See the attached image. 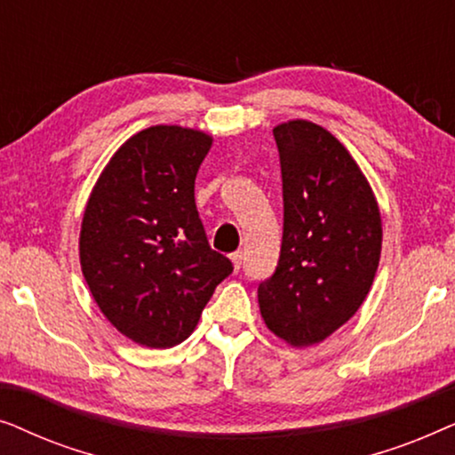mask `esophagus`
<instances>
[{
    "mask_svg": "<svg viewBox=\"0 0 455 455\" xmlns=\"http://www.w3.org/2000/svg\"><path fill=\"white\" fill-rule=\"evenodd\" d=\"M229 259H232V263H234V269L238 271L240 267H242V260H244V257H242V252H234L232 257H229Z\"/></svg>",
    "mask_w": 455,
    "mask_h": 455,
    "instance_id": "esophagus-1",
    "label": "esophagus"
}]
</instances>
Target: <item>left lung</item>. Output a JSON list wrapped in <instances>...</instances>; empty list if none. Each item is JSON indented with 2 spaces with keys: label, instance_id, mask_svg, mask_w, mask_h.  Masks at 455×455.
<instances>
[{
  "label": "left lung",
  "instance_id": "left-lung-1",
  "mask_svg": "<svg viewBox=\"0 0 455 455\" xmlns=\"http://www.w3.org/2000/svg\"><path fill=\"white\" fill-rule=\"evenodd\" d=\"M283 188L275 273L259 283L265 325L291 346H313L354 316L381 259V213L364 173L325 128H273Z\"/></svg>",
  "mask_w": 455,
  "mask_h": 455
}]
</instances>
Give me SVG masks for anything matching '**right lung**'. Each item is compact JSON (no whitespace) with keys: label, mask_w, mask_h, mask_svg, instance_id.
Instances as JSON below:
<instances>
[{"label":"right lung","mask_w":455,"mask_h":455,"mask_svg":"<svg viewBox=\"0 0 455 455\" xmlns=\"http://www.w3.org/2000/svg\"><path fill=\"white\" fill-rule=\"evenodd\" d=\"M211 145L201 130H140L109 159L86 203L83 275L111 325L140 346L182 344L234 271L211 251L195 203Z\"/></svg>","instance_id":"add662e5"}]
</instances>
